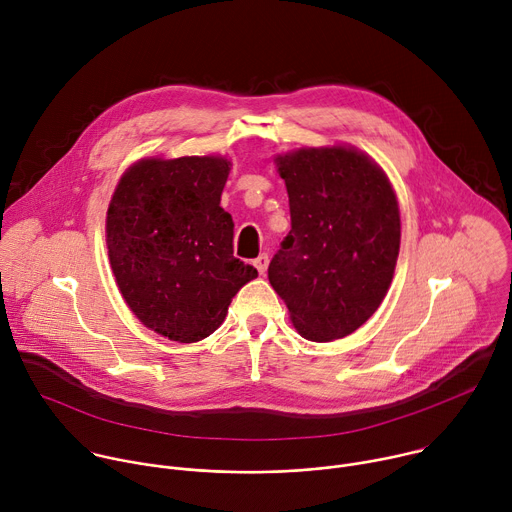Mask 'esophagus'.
<instances>
[{
  "mask_svg": "<svg viewBox=\"0 0 512 512\" xmlns=\"http://www.w3.org/2000/svg\"><path fill=\"white\" fill-rule=\"evenodd\" d=\"M253 265H255L257 271L263 275V273L267 271V265H269V255H267V253H261V255L253 261Z\"/></svg>",
  "mask_w": 512,
  "mask_h": 512,
  "instance_id": "obj_1",
  "label": "esophagus"
}]
</instances>
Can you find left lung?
I'll list each match as a JSON object with an SVG mask.
<instances>
[{
    "instance_id": "8db88e82",
    "label": "left lung",
    "mask_w": 512,
    "mask_h": 512,
    "mask_svg": "<svg viewBox=\"0 0 512 512\" xmlns=\"http://www.w3.org/2000/svg\"><path fill=\"white\" fill-rule=\"evenodd\" d=\"M291 231L269 263V283L298 332L344 338L367 322L391 285L401 218L385 172L354 148L277 156Z\"/></svg>"
}]
</instances>
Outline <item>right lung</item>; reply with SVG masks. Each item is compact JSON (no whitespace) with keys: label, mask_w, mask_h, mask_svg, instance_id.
<instances>
[{"label":"right lung","mask_w":512,"mask_h":512,"mask_svg":"<svg viewBox=\"0 0 512 512\" xmlns=\"http://www.w3.org/2000/svg\"><path fill=\"white\" fill-rule=\"evenodd\" d=\"M231 162L148 158L119 180L107 210V249L137 320L196 342L223 324L237 291L257 277L233 255L235 223L221 206Z\"/></svg>","instance_id":"right-lung-1"}]
</instances>
